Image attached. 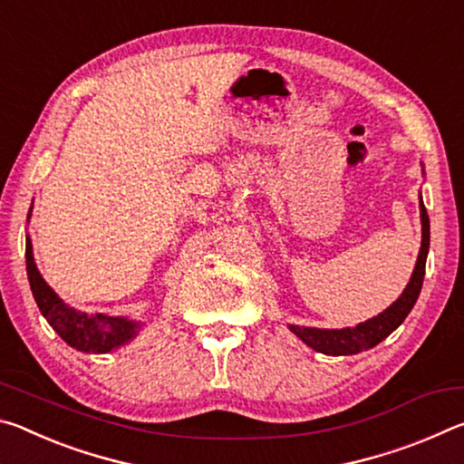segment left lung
<instances>
[{
  "instance_id": "obj_1",
  "label": "left lung",
  "mask_w": 464,
  "mask_h": 464,
  "mask_svg": "<svg viewBox=\"0 0 464 464\" xmlns=\"http://www.w3.org/2000/svg\"><path fill=\"white\" fill-rule=\"evenodd\" d=\"M420 210H421V249L418 256V264H415L411 280L403 290V295L399 296L387 311H382L381 315L368 319L356 327L317 329V327L290 325V332L296 334L304 343L311 345L313 350L329 356L358 354V352L362 350L374 348L376 343H381L384 337L395 332V329L403 324L405 317L410 315L415 301H418V296L421 293V285H423V274H426V257L430 249V218L423 202H420Z\"/></svg>"
}]
</instances>
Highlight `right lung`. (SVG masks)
Segmentation results:
<instances>
[{"label": "right lung", "instance_id": "add662e5", "mask_svg": "<svg viewBox=\"0 0 464 464\" xmlns=\"http://www.w3.org/2000/svg\"><path fill=\"white\" fill-rule=\"evenodd\" d=\"M26 272L38 309H41L54 332L72 348L88 352V354H106V352L127 343L137 334L135 321L124 317H108L102 315V313L85 315V313L75 311L73 307L63 303L53 293V288L43 280L41 272L36 270L30 239L26 241Z\"/></svg>", "mask_w": 464, "mask_h": 464}]
</instances>
